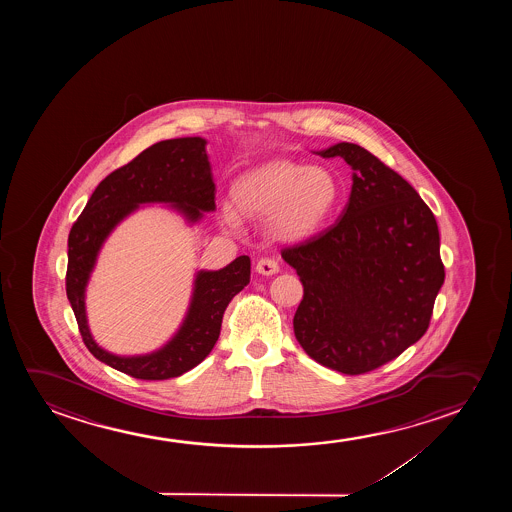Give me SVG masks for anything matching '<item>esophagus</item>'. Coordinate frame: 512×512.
<instances>
[{
    "label": "esophagus",
    "instance_id": "1",
    "mask_svg": "<svg viewBox=\"0 0 512 512\" xmlns=\"http://www.w3.org/2000/svg\"><path fill=\"white\" fill-rule=\"evenodd\" d=\"M255 269H257V273L271 276V274H276L280 271V264H278V260L274 259V257H264V259H260L257 262Z\"/></svg>",
    "mask_w": 512,
    "mask_h": 512
}]
</instances>
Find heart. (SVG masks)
Here are the masks:
<instances>
[{
  "label": "heart",
  "instance_id": "obj_1",
  "mask_svg": "<svg viewBox=\"0 0 512 512\" xmlns=\"http://www.w3.org/2000/svg\"><path fill=\"white\" fill-rule=\"evenodd\" d=\"M234 204L252 217L269 213L276 238L301 239L320 229L336 208L339 187L329 169L290 161H273L238 178L232 187ZM224 224L239 229L238 211L222 210Z\"/></svg>",
  "mask_w": 512,
  "mask_h": 512
}]
</instances>
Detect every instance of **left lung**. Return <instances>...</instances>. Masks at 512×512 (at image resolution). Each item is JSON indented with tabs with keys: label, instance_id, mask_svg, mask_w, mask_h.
I'll return each instance as SVG.
<instances>
[{
	"label": "left lung",
	"instance_id": "8db88e82",
	"mask_svg": "<svg viewBox=\"0 0 512 512\" xmlns=\"http://www.w3.org/2000/svg\"><path fill=\"white\" fill-rule=\"evenodd\" d=\"M320 155L355 171L350 201L336 224L281 257L304 287L297 341L323 367L357 376L427 332L444 283L439 229L420 194L365 148L337 143Z\"/></svg>",
	"mask_w": 512,
	"mask_h": 512
}]
</instances>
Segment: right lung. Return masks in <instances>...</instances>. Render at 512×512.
Masks as SVG:
<instances>
[{"label": "right lung", "instance_id": "1", "mask_svg": "<svg viewBox=\"0 0 512 512\" xmlns=\"http://www.w3.org/2000/svg\"><path fill=\"white\" fill-rule=\"evenodd\" d=\"M203 138L159 141L99 183L68 236L66 295L80 336L94 357L127 376L147 381L176 378L194 369L217 343L225 308L250 283V257L241 255L220 271L197 274L189 313L162 350L117 357L94 343L85 318V285L99 248L113 227L143 203H173L190 222L215 210V183Z\"/></svg>", "mask_w": 512, "mask_h": 512}]
</instances>
